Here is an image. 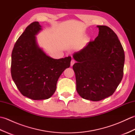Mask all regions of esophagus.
<instances>
[{
  "mask_svg": "<svg viewBox=\"0 0 135 135\" xmlns=\"http://www.w3.org/2000/svg\"><path fill=\"white\" fill-rule=\"evenodd\" d=\"M74 63H75V61H74V60H71V66H73L74 64Z\"/></svg>",
  "mask_w": 135,
  "mask_h": 135,
  "instance_id": "esophagus-1",
  "label": "esophagus"
}]
</instances>
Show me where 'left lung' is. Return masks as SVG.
Instances as JSON below:
<instances>
[{
	"instance_id": "left-lung-1",
	"label": "left lung",
	"mask_w": 135,
	"mask_h": 135,
	"mask_svg": "<svg viewBox=\"0 0 135 135\" xmlns=\"http://www.w3.org/2000/svg\"><path fill=\"white\" fill-rule=\"evenodd\" d=\"M99 35L74 54L76 91L83 99L97 102L111 96L124 75L125 54L116 33L98 25Z\"/></svg>"
}]
</instances>
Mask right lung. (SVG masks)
<instances>
[{"label":"right lung","instance_id":"1","mask_svg":"<svg viewBox=\"0 0 135 135\" xmlns=\"http://www.w3.org/2000/svg\"><path fill=\"white\" fill-rule=\"evenodd\" d=\"M41 30L33 22L16 41L11 53V74L22 95L34 100L47 99L53 95L60 76L70 67L71 57L54 59L36 44L35 35Z\"/></svg>","mask_w":135,"mask_h":135}]
</instances>
